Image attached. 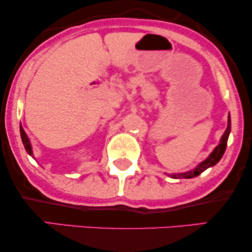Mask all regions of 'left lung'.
Listing matches in <instances>:
<instances>
[{"instance_id":"obj_1","label":"left lung","mask_w":252,"mask_h":252,"mask_svg":"<svg viewBox=\"0 0 252 252\" xmlns=\"http://www.w3.org/2000/svg\"><path fill=\"white\" fill-rule=\"evenodd\" d=\"M230 133V117L228 116V124H227V128L225 130V133H223V135L221 136V140H220V142L218 146L215 148V150L212 151L211 154H210V156L206 158L204 161H202L201 164L198 165L197 167H195L194 170L191 171H188V172H185V173H179V174H171L172 178L174 179H191V178H195L197 177L202 173V172H204L206 168L213 166V165H216L218 161L221 159L223 153H225L226 150V146H227V140H228V135Z\"/></svg>"}]
</instances>
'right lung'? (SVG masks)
Returning <instances> with one entry per match:
<instances>
[{
  "label": "right lung",
  "mask_w": 252,
  "mask_h": 252,
  "mask_svg": "<svg viewBox=\"0 0 252 252\" xmlns=\"http://www.w3.org/2000/svg\"><path fill=\"white\" fill-rule=\"evenodd\" d=\"M20 136H22V141H23V144L24 147H25V150L27 151V154L30 155V156L33 157V151H32V147H31V143H30V139L27 137L25 130L20 125Z\"/></svg>",
  "instance_id": "right-lung-1"
}]
</instances>
